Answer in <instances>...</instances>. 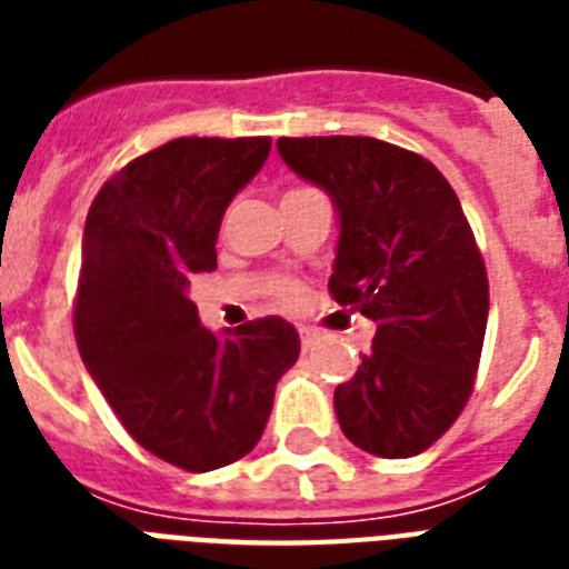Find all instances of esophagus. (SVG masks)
Segmentation results:
<instances>
[{
    "instance_id": "1",
    "label": "esophagus",
    "mask_w": 569,
    "mask_h": 569,
    "mask_svg": "<svg viewBox=\"0 0 569 569\" xmlns=\"http://www.w3.org/2000/svg\"><path fill=\"white\" fill-rule=\"evenodd\" d=\"M298 337H301V348H303V351H312V348H316V342H319V330L298 328Z\"/></svg>"
}]
</instances>
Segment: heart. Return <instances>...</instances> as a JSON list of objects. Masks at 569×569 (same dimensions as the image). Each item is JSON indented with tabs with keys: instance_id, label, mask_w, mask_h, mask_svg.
Segmentation results:
<instances>
[{
	"instance_id": "obj_1",
	"label": "heart",
	"mask_w": 569,
	"mask_h": 569,
	"mask_svg": "<svg viewBox=\"0 0 569 569\" xmlns=\"http://www.w3.org/2000/svg\"><path fill=\"white\" fill-rule=\"evenodd\" d=\"M271 295L280 303H286V307H295V303L301 301V286L289 280V277H277L274 283H271Z\"/></svg>"
}]
</instances>
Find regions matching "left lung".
I'll use <instances>...</instances> for the list:
<instances>
[{"instance_id":"obj_1","label":"left lung","mask_w":569,"mask_h":569,"mask_svg":"<svg viewBox=\"0 0 569 569\" xmlns=\"http://www.w3.org/2000/svg\"><path fill=\"white\" fill-rule=\"evenodd\" d=\"M283 162L339 209L328 292L378 325L333 407L357 449L413 458L449 431L476 387L490 283L449 180L413 150L366 136L280 138Z\"/></svg>"}]
</instances>
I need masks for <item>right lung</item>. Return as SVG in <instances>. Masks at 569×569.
I'll list each match as a JSON object with an SVG mask.
<instances>
[{
    "mask_svg": "<svg viewBox=\"0 0 569 569\" xmlns=\"http://www.w3.org/2000/svg\"><path fill=\"white\" fill-rule=\"evenodd\" d=\"M271 138H177L111 173L84 221L76 346L129 437L186 472L244 458L301 342L266 316L218 339L197 321L191 277L218 266L223 209Z\"/></svg>",
    "mask_w": 569,
    "mask_h": 569,
    "instance_id": "1",
    "label": "right lung"
}]
</instances>
